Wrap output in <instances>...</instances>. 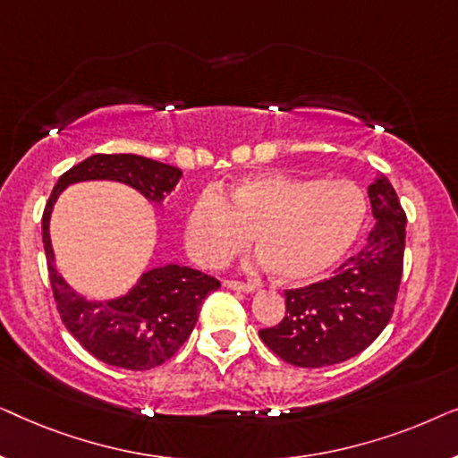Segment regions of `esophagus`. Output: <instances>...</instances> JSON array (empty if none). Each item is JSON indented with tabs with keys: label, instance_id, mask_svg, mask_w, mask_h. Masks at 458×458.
Listing matches in <instances>:
<instances>
[{
	"label": "esophagus",
	"instance_id": "1",
	"mask_svg": "<svg viewBox=\"0 0 458 458\" xmlns=\"http://www.w3.org/2000/svg\"><path fill=\"white\" fill-rule=\"evenodd\" d=\"M223 284L227 285V287H231V290H240V292H254V290H256L254 284H250V281H240V279H225Z\"/></svg>",
	"mask_w": 458,
	"mask_h": 458
}]
</instances>
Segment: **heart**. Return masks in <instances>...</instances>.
<instances>
[{"mask_svg":"<svg viewBox=\"0 0 458 458\" xmlns=\"http://www.w3.org/2000/svg\"><path fill=\"white\" fill-rule=\"evenodd\" d=\"M367 198L354 181L259 173L227 190L204 191L190 208L185 243L204 267H221L256 246L285 284H306L354 246Z\"/></svg>","mask_w":458,"mask_h":458,"instance_id":"b5f03b06","label":"heart"}]
</instances>
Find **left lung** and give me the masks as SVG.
I'll return each mask as SVG.
<instances>
[{
    "mask_svg": "<svg viewBox=\"0 0 458 458\" xmlns=\"http://www.w3.org/2000/svg\"><path fill=\"white\" fill-rule=\"evenodd\" d=\"M375 227L327 279L285 290V317L260 329L273 354L318 369L362 352L390 323L404 267L406 212L384 174L369 187Z\"/></svg>",
    "mask_w": 458,
    "mask_h": 458,
    "instance_id": "obj_1",
    "label": "left lung"
}]
</instances>
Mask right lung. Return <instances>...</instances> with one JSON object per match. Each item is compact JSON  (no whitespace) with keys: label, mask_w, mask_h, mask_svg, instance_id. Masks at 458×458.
I'll return each mask as SVG.
<instances>
[{"label":"right lung","mask_w":458,"mask_h":458,"mask_svg":"<svg viewBox=\"0 0 458 458\" xmlns=\"http://www.w3.org/2000/svg\"><path fill=\"white\" fill-rule=\"evenodd\" d=\"M89 179L121 181L162 202L177 185L181 171L137 154H93L62 174L41 218L49 284L62 323L87 352L106 365L148 371L177 354L198 321L204 298L221 284L196 268L166 265L143 273L133 292L112 302H89L74 293L54 267L49 215L66 185Z\"/></svg>","instance_id":"add662e5"}]
</instances>
